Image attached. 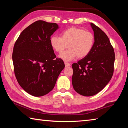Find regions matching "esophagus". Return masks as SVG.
<instances>
[{"label":"esophagus","mask_w":128,"mask_h":128,"mask_svg":"<svg viewBox=\"0 0 128 128\" xmlns=\"http://www.w3.org/2000/svg\"><path fill=\"white\" fill-rule=\"evenodd\" d=\"M65 66H66V67H68V66H70V64L68 63V62H65Z\"/></svg>","instance_id":"34e87169"}]
</instances>
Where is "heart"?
Returning <instances> with one entry per match:
<instances>
[{
  "label": "heart",
  "mask_w": 128,
  "mask_h": 128,
  "mask_svg": "<svg viewBox=\"0 0 128 128\" xmlns=\"http://www.w3.org/2000/svg\"><path fill=\"white\" fill-rule=\"evenodd\" d=\"M95 42L94 34L84 29L76 27L68 28L62 32V37L53 36L50 38L51 47L61 53L67 47L69 49L60 54L59 57L64 61H71L77 57L82 59L92 50Z\"/></svg>",
  "instance_id": "heart-1"
}]
</instances>
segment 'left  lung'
<instances>
[{
  "instance_id": "8db88e82",
  "label": "left lung",
  "mask_w": 128,
  "mask_h": 128,
  "mask_svg": "<svg viewBox=\"0 0 128 128\" xmlns=\"http://www.w3.org/2000/svg\"><path fill=\"white\" fill-rule=\"evenodd\" d=\"M95 36L94 47L88 56L72 64V85L80 95L92 96L107 85L113 76L114 52L109 38L91 23Z\"/></svg>"
}]
</instances>
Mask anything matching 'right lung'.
I'll list each match as a JSON object with an SVG mask.
<instances>
[{"instance_id": "1", "label": "right lung", "mask_w": 128, "mask_h": 128, "mask_svg": "<svg viewBox=\"0 0 128 128\" xmlns=\"http://www.w3.org/2000/svg\"><path fill=\"white\" fill-rule=\"evenodd\" d=\"M58 28L56 23L36 21L21 32L14 43L15 76L21 87L33 96L50 92L65 67L63 60L56 58L50 44L51 36Z\"/></svg>"}]
</instances>
